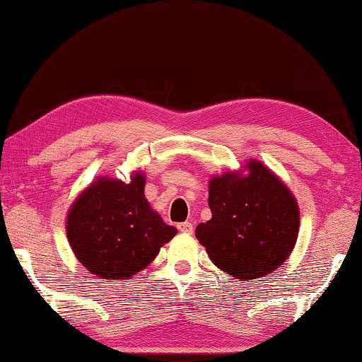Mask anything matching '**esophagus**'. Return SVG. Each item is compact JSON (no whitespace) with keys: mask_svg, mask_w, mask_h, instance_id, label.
I'll return each instance as SVG.
<instances>
[{"mask_svg":"<svg viewBox=\"0 0 362 362\" xmlns=\"http://www.w3.org/2000/svg\"><path fill=\"white\" fill-rule=\"evenodd\" d=\"M177 228H179V231L185 233V235H189V233H193V223L192 222H182L177 225Z\"/></svg>","mask_w":362,"mask_h":362,"instance_id":"34e87169","label":"esophagus"}]
</instances>
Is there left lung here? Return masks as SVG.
<instances>
[{"label":"left lung","mask_w":362,"mask_h":362,"mask_svg":"<svg viewBox=\"0 0 362 362\" xmlns=\"http://www.w3.org/2000/svg\"><path fill=\"white\" fill-rule=\"evenodd\" d=\"M246 170L212 177V218L194 231L214 265L241 281L283 265L300 225L298 204L286 183L257 159H249Z\"/></svg>","instance_id":"obj_1"}]
</instances>
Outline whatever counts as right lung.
Returning <instances> with one entry per match:
<instances>
[{
    "label": "right lung",
    "mask_w": 362,
    "mask_h": 362,
    "mask_svg": "<svg viewBox=\"0 0 362 362\" xmlns=\"http://www.w3.org/2000/svg\"><path fill=\"white\" fill-rule=\"evenodd\" d=\"M145 175L124 183L99 177L71 204L66 238L76 259L95 276L129 279L155 260L177 235L145 198Z\"/></svg>",
    "instance_id": "1"
}]
</instances>
